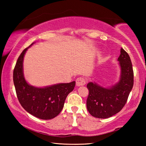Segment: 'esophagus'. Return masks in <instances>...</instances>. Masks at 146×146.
Segmentation results:
<instances>
[{
	"label": "esophagus",
	"mask_w": 146,
	"mask_h": 146,
	"mask_svg": "<svg viewBox=\"0 0 146 146\" xmlns=\"http://www.w3.org/2000/svg\"><path fill=\"white\" fill-rule=\"evenodd\" d=\"M86 84V80L83 77L77 78L76 80V85L77 86H84Z\"/></svg>",
	"instance_id": "esophagus-1"
}]
</instances>
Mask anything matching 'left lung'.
I'll return each mask as SVG.
<instances>
[{
	"label": "left lung",
	"mask_w": 146,
	"mask_h": 146,
	"mask_svg": "<svg viewBox=\"0 0 146 146\" xmlns=\"http://www.w3.org/2000/svg\"><path fill=\"white\" fill-rule=\"evenodd\" d=\"M120 66V78L118 82L110 88H103L95 82H89L87 88L89 95L87 109L94 117L107 118L120 111L126 103L131 91L134 75L129 55L121 48L118 58Z\"/></svg>",
	"instance_id": "left-lung-1"
}]
</instances>
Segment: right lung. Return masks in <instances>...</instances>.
<instances>
[{"label": "right lung", "mask_w": 146, "mask_h": 146, "mask_svg": "<svg viewBox=\"0 0 146 146\" xmlns=\"http://www.w3.org/2000/svg\"><path fill=\"white\" fill-rule=\"evenodd\" d=\"M28 48L24 49L20 55L13 70L17 98L27 112L40 119L50 120L60 113L66 97L75 88V81L41 88L29 85L23 73V59Z\"/></svg>", "instance_id": "add662e5"}]
</instances>
